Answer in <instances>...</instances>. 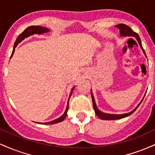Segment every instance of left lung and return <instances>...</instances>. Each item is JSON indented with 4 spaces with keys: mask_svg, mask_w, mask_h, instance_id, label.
Listing matches in <instances>:
<instances>
[{
    "mask_svg": "<svg viewBox=\"0 0 155 155\" xmlns=\"http://www.w3.org/2000/svg\"><path fill=\"white\" fill-rule=\"evenodd\" d=\"M117 28H118L119 29H120V35H122V36H133L134 37V38H136L137 39V41H138V44H139V45L140 46V47H141V49H143V53H144L145 55H146V53L144 51V49H143V47H142V45H141V41H140V38L139 37V35H138L136 32H134L133 31L132 29H131L130 28L129 26H127V25H124V24H120V25H116ZM147 56V55H146ZM91 96H92V104H93V108L94 110H95V112L96 114V115H97V117H99V118L101 119V120H120V119H122V118H124V117L129 116V115L132 114L137 109V108L139 106V105L141 104L142 102V100L141 102L137 106V107L135 108L133 111H132L131 112H130V113H127V114H104L103 113V112H101L99 111L98 109H97V106H96L95 105V100H94V97H93V95H92V93L91 92Z\"/></svg>",
    "mask_w": 155,
    "mask_h": 155,
    "instance_id": "obj_1",
    "label": "left lung"
}]
</instances>
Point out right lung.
Wrapping results in <instances>:
<instances>
[{"label":"right lung","mask_w":155,"mask_h":155,"mask_svg":"<svg viewBox=\"0 0 155 155\" xmlns=\"http://www.w3.org/2000/svg\"><path fill=\"white\" fill-rule=\"evenodd\" d=\"M49 29H47V28H44V27H41V26H31V27H28V28H27L25 30V31H23L21 34H19V36L17 37V40H16V41L15 43V46H14V49H13V51H12V55H11V58H12V55H13V54H14V52H15V49L16 48V47L18 45L19 43H20V42L22 41L23 39H25V38H27V37L30 36V35H32L33 34H42V33H47V32H49ZM73 90H74V88L72 89L71 92L70 97L72 94ZM70 97H69L68 101L67 108H66V109H65V113H64L61 117H59L58 119H57V120L51 121V122H45V123H42V124H55V123H58V122H62V121H63L64 120H65V118L66 117V115H67V111H68V102H69V99H70Z\"/></svg>","instance_id":"obj_1"}]
</instances>
